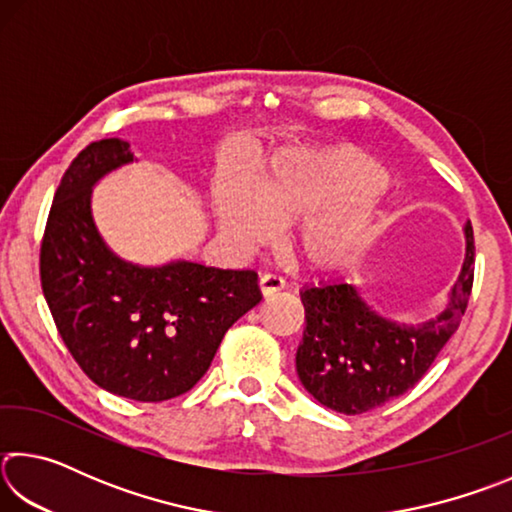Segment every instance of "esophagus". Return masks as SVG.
I'll return each mask as SVG.
<instances>
[{
    "instance_id": "34e87169",
    "label": "esophagus",
    "mask_w": 512,
    "mask_h": 512,
    "mask_svg": "<svg viewBox=\"0 0 512 512\" xmlns=\"http://www.w3.org/2000/svg\"><path fill=\"white\" fill-rule=\"evenodd\" d=\"M284 287H287V282H284L280 275L264 273L262 277H259V291H262L264 298L275 296V293H280Z\"/></svg>"
}]
</instances>
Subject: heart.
I'll use <instances>...</instances> for the list:
<instances>
[{
    "label": "heart",
    "instance_id": "1",
    "mask_svg": "<svg viewBox=\"0 0 512 512\" xmlns=\"http://www.w3.org/2000/svg\"><path fill=\"white\" fill-rule=\"evenodd\" d=\"M386 171L350 146H289L273 155L262 176H223L212 187L221 235L250 248L271 239L275 223L302 216L296 244L316 266L359 255L384 212Z\"/></svg>",
    "mask_w": 512,
    "mask_h": 512
}]
</instances>
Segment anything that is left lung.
Wrapping results in <instances>:
<instances>
[{
    "label": "left lung",
    "mask_w": 512,
    "mask_h": 512,
    "mask_svg": "<svg viewBox=\"0 0 512 512\" xmlns=\"http://www.w3.org/2000/svg\"><path fill=\"white\" fill-rule=\"evenodd\" d=\"M465 259L436 316L418 325L377 314L350 282H323L300 291L305 332L296 370L316 400L357 415L413 388L461 325L474 280V235L465 223Z\"/></svg>",
    "instance_id": "obj_1"
}]
</instances>
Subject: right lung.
Returning a JSON list of instances; mask_svg holds the SVG:
<instances>
[{
    "label": "right lung",
    "mask_w": 512,
    "mask_h": 512,
    "mask_svg": "<svg viewBox=\"0 0 512 512\" xmlns=\"http://www.w3.org/2000/svg\"><path fill=\"white\" fill-rule=\"evenodd\" d=\"M135 155L101 140L76 155L56 189L40 246L42 293L67 350L94 384L135 402H164L201 379L225 332L262 293L255 271L187 259L126 262L92 216V189Z\"/></svg>",
    "instance_id": "obj_1"
}]
</instances>
